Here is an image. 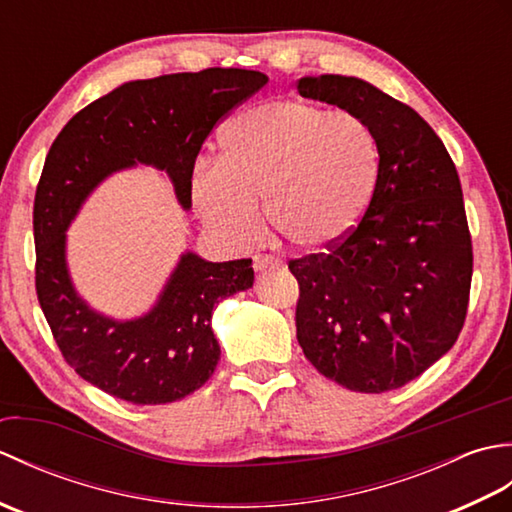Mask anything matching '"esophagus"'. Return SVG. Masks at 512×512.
I'll list each match as a JSON object with an SVG mask.
<instances>
[{"instance_id": "1", "label": "esophagus", "mask_w": 512, "mask_h": 512, "mask_svg": "<svg viewBox=\"0 0 512 512\" xmlns=\"http://www.w3.org/2000/svg\"><path fill=\"white\" fill-rule=\"evenodd\" d=\"M253 266H255V270H259V273H262V270H266V268L281 266V262H279V259H275V257H270V255H255L253 257Z\"/></svg>"}]
</instances>
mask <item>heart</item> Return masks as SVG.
Returning a JSON list of instances; mask_svg holds the SVG:
<instances>
[{
	"mask_svg": "<svg viewBox=\"0 0 512 512\" xmlns=\"http://www.w3.org/2000/svg\"><path fill=\"white\" fill-rule=\"evenodd\" d=\"M378 147L361 116L303 101H266L224 127L217 162L189 182L200 220L231 246L270 226L297 250H325L350 235L372 200Z\"/></svg>",
	"mask_w": 512,
	"mask_h": 512,
	"instance_id": "obj_1",
	"label": "heart"
}]
</instances>
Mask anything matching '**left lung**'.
Wrapping results in <instances>:
<instances>
[{"label":"left lung","instance_id":"obj_1","mask_svg":"<svg viewBox=\"0 0 512 512\" xmlns=\"http://www.w3.org/2000/svg\"><path fill=\"white\" fill-rule=\"evenodd\" d=\"M301 96L361 116L378 147L372 200L328 253L292 259L297 341L319 372L383 394L447 354L466 319L473 246L458 171L409 105L356 76H303Z\"/></svg>","mask_w":512,"mask_h":512}]
</instances>
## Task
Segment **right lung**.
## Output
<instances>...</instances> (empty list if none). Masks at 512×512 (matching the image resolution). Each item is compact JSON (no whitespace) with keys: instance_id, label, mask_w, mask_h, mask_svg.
<instances>
[{"instance_id":"obj_1","label":"right lung","mask_w":512,"mask_h":512,"mask_svg":"<svg viewBox=\"0 0 512 512\" xmlns=\"http://www.w3.org/2000/svg\"><path fill=\"white\" fill-rule=\"evenodd\" d=\"M268 83L257 70L206 68L129 81L74 114L46 156L35 193V286L54 341L74 372L134 405H165L200 389L220 361L215 303L253 286V259L206 262L187 250L156 306L132 321L103 317L74 290L65 231L112 173L167 171L184 211L195 158L213 127Z\"/></svg>"}]
</instances>
